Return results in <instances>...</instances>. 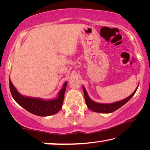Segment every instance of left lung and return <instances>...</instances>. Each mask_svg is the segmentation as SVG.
Returning <instances> with one entry per match:
<instances>
[{"label":"left lung","instance_id":"8db88e82","mask_svg":"<svg viewBox=\"0 0 150 150\" xmlns=\"http://www.w3.org/2000/svg\"><path fill=\"white\" fill-rule=\"evenodd\" d=\"M138 86L136 88V90L134 91V93L132 94L131 95L128 96L127 98H124V99L122 100L118 101V102H115L110 104H103V103H96L89 98V96H88L87 91L85 90L84 86H83V93H84L86 104H87V107L89 108L90 110H93L94 112H96L110 113L116 110H118V109L120 108L121 106H122L124 105H125V104L134 95V94L136 93L137 89H138Z\"/></svg>","mask_w":150,"mask_h":150}]
</instances>
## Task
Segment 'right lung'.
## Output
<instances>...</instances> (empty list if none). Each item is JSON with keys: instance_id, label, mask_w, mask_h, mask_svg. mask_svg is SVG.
<instances>
[{"instance_id": "add662e5", "label": "right lung", "mask_w": 150, "mask_h": 150, "mask_svg": "<svg viewBox=\"0 0 150 150\" xmlns=\"http://www.w3.org/2000/svg\"><path fill=\"white\" fill-rule=\"evenodd\" d=\"M67 83L65 82L63 84V88L58 94L57 98L52 100H44L42 98L29 97L22 95L18 92L11 82V79L9 78L10 90L14 100L30 113L40 116H47L55 115L61 110L64 99Z\"/></svg>"}]
</instances>
